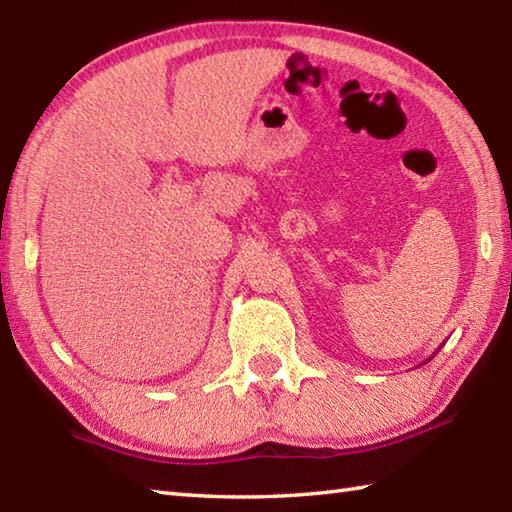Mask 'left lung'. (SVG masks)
I'll use <instances>...</instances> for the list:
<instances>
[{
  "instance_id": "1",
  "label": "left lung",
  "mask_w": 512,
  "mask_h": 512,
  "mask_svg": "<svg viewBox=\"0 0 512 512\" xmlns=\"http://www.w3.org/2000/svg\"><path fill=\"white\" fill-rule=\"evenodd\" d=\"M431 358H433V356H431ZM431 358H427V361H431Z\"/></svg>"
}]
</instances>
